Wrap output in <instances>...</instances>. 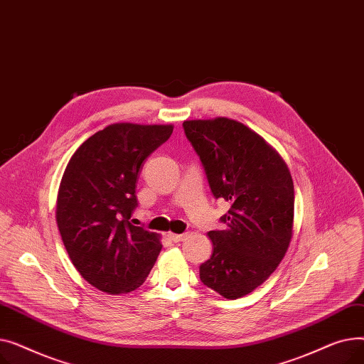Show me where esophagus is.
<instances>
[{
    "label": "esophagus",
    "instance_id": "obj_1",
    "mask_svg": "<svg viewBox=\"0 0 364 364\" xmlns=\"http://www.w3.org/2000/svg\"><path fill=\"white\" fill-rule=\"evenodd\" d=\"M168 237H169V240H172V242H181L184 237H186V235H176V233H168Z\"/></svg>",
    "mask_w": 364,
    "mask_h": 364
}]
</instances>
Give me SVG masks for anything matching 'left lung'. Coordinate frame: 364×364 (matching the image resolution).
Returning <instances> with one entry per match:
<instances>
[{
    "instance_id": "1",
    "label": "left lung",
    "mask_w": 364,
    "mask_h": 364,
    "mask_svg": "<svg viewBox=\"0 0 364 364\" xmlns=\"http://www.w3.org/2000/svg\"><path fill=\"white\" fill-rule=\"evenodd\" d=\"M215 199L230 203L213 230L211 258L199 267L200 280L236 299L269 279L292 237L294 181L279 153L237 121L217 118L183 122Z\"/></svg>"
}]
</instances>
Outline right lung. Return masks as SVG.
Wrapping results in <instances>:
<instances>
[{
    "mask_svg": "<svg viewBox=\"0 0 364 364\" xmlns=\"http://www.w3.org/2000/svg\"><path fill=\"white\" fill-rule=\"evenodd\" d=\"M172 125L113 124L85 140L70 158L55 218L75 269L94 288L125 294L140 288L162 245L132 224L143 162L172 134Z\"/></svg>",
    "mask_w": 364,
    "mask_h": 364,
    "instance_id": "right-lung-1",
    "label": "right lung"
}]
</instances>
